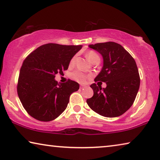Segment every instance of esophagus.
I'll use <instances>...</instances> for the list:
<instances>
[{
	"instance_id": "obj_1",
	"label": "esophagus",
	"mask_w": 160,
	"mask_h": 160,
	"mask_svg": "<svg viewBox=\"0 0 160 160\" xmlns=\"http://www.w3.org/2000/svg\"><path fill=\"white\" fill-rule=\"evenodd\" d=\"M86 88V85H80V89H83V88Z\"/></svg>"
}]
</instances>
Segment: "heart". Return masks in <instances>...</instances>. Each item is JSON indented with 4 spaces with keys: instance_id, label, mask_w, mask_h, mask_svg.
Wrapping results in <instances>:
<instances>
[{
    "instance_id": "1",
    "label": "heart",
    "mask_w": 160,
    "mask_h": 160,
    "mask_svg": "<svg viewBox=\"0 0 160 160\" xmlns=\"http://www.w3.org/2000/svg\"><path fill=\"white\" fill-rule=\"evenodd\" d=\"M86 57L88 59V60L90 62V60L92 59V58H95V57H99L97 53H95V52L93 51H90L89 52L87 53V55H86ZM75 58H72V59L70 60V65H73L75 62ZM71 76H72V78L73 79L78 81V82H85L87 79L88 78V76L87 75H85V73H83L82 72H80V71H75V72H73L72 74H71Z\"/></svg>"
}]
</instances>
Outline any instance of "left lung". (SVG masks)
Returning <instances> with one entry per match:
<instances>
[{
	"instance_id": "1",
	"label": "left lung",
	"mask_w": 160,
	"mask_h": 160,
	"mask_svg": "<svg viewBox=\"0 0 160 160\" xmlns=\"http://www.w3.org/2000/svg\"><path fill=\"white\" fill-rule=\"evenodd\" d=\"M103 58V66L95 81L106 83L102 88L93 83V96L87 100L89 107L99 115L115 118L132 105L138 92L140 79L135 60L121 45L106 42L89 45Z\"/></svg>"
}]
</instances>
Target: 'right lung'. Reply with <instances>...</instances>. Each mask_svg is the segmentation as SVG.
Listing matches in <instances>:
<instances>
[{
	"label": "right lung",
	"instance_id": "add662e5",
	"mask_svg": "<svg viewBox=\"0 0 160 160\" xmlns=\"http://www.w3.org/2000/svg\"><path fill=\"white\" fill-rule=\"evenodd\" d=\"M82 45L48 43L41 45L24 60L20 70L18 95L27 112L38 120L56 119L66 109L71 94L80 85L68 80L58 83L55 75L68 70L73 56Z\"/></svg>",
	"mask_w": 160,
	"mask_h": 160
}]
</instances>
